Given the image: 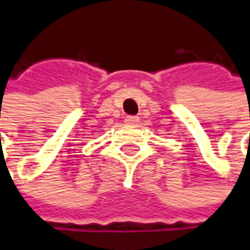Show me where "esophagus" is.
<instances>
[{
  "label": "esophagus",
  "mask_w": 250,
  "mask_h": 250,
  "mask_svg": "<svg viewBox=\"0 0 250 250\" xmlns=\"http://www.w3.org/2000/svg\"><path fill=\"white\" fill-rule=\"evenodd\" d=\"M124 121H126L127 124H138L139 123V118L135 117V115H129V117H126V120H124Z\"/></svg>",
  "instance_id": "1"
}]
</instances>
